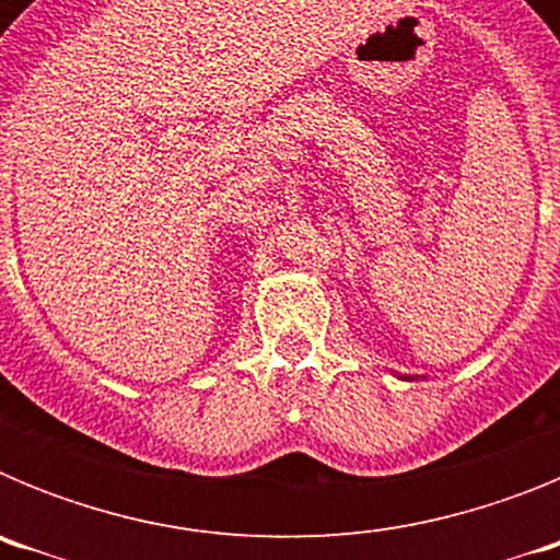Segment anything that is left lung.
I'll list each match as a JSON object with an SVG mask.
<instances>
[{
  "instance_id": "1",
  "label": "left lung",
  "mask_w": 560,
  "mask_h": 560,
  "mask_svg": "<svg viewBox=\"0 0 560 560\" xmlns=\"http://www.w3.org/2000/svg\"><path fill=\"white\" fill-rule=\"evenodd\" d=\"M407 381H412V378H407Z\"/></svg>"
}]
</instances>
